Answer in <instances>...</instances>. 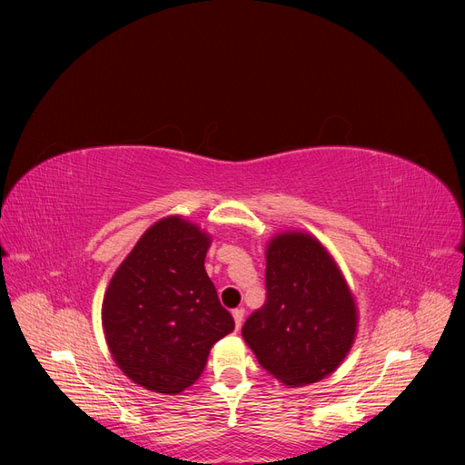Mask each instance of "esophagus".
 <instances>
[{
    "mask_svg": "<svg viewBox=\"0 0 465 465\" xmlns=\"http://www.w3.org/2000/svg\"><path fill=\"white\" fill-rule=\"evenodd\" d=\"M232 316H233V321H235V328L239 330L241 324H242V316H245V311H242V309H235V311L232 312Z\"/></svg>",
    "mask_w": 465,
    "mask_h": 465,
    "instance_id": "1",
    "label": "esophagus"
}]
</instances>
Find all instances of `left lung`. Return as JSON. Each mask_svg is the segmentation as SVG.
Returning a JSON list of instances; mask_svg holds the SVG:
<instances>
[{"mask_svg": "<svg viewBox=\"0 0 465 465\" xmlns=\"http://www.w3.org/2000/svg\"><path fill=\"white\" fill-rule=\"evenodd\" d=\"M267 300L241 333L262 368L288 388L331 375L358 331L352 290L314 235L288 230L265 247Z\"/></svg>", "mask_w": 465, "mask_h": 465, "instance_id": "obj_1", "label": "left lung"}]
</instances>
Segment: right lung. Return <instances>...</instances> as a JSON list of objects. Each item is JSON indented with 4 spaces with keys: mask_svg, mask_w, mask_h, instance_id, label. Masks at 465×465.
<instances>
[{
    "mask_svg": "<svg viewBox=\"0 0 465 465\" xmlns=\"http://www.w3.org/2000/svg\"><path fill=\"white\" fill-rule=\"evenodd\" d=\"M213 237L181 214L160 218L105 290L102 326L114 363L135 384L175 396L198 381L218 339L233 331L205 272Z\"/></svg>",
    "mask_w": 465,
    "mask_h": 465,
    "instance_id": "add662e5",
    "label": "right lung"
}]
</instances>
